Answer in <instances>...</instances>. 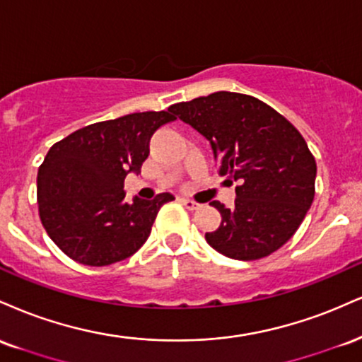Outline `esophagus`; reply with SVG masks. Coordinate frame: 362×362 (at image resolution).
<instances>
[{"instance_id": "esophagus-1", "label": "esophagus", "mask_w": 362, "mask_h": 362, "mask_svg": "<svg viewBox=\"0 0 362 362\" xmlns=\"http://www.w3.org/2000/svg\"><path fill=\"white\" fill-rule=\"evenodd\" d=\"M181 203L188 208V210H197V208H199V203L193 202V199H189V198H181Z\"/></svg>"}]
</instances>
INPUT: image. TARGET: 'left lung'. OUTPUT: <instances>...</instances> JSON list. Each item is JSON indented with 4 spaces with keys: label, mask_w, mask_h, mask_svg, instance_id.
Instances as JSON below:
<instances>
[{
    "label": "left lung",
    "mask_w": 362,
    "mask_h": 362,
    "mask_svg": "<svg viewBox=\"0 0 362 362\" xmlns=\"http://www.w3.org/2000/svg\"><path fill=\"white\" fill-rule=\"evenodd\" d=\"M210 142L220 176L235 181V203L205 239L216 252L256 261L298 230L315 197V157L283 115L257 98L218 91L169 106Z\"/></svg>",
    "instance_id": "1"
}]
</instances>
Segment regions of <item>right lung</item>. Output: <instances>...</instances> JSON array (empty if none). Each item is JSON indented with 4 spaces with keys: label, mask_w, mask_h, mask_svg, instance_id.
<instances>
[{
    "label": "right lung",
    "mask_w": 362,
    "mask_h": 362,
    "mask_svg": "<svg viewBox=\"0 0 362 362\" xmlns=\"http://www.w3.org/2000/svg\"><path fill=\"white\" fill-rule=\"evenodd\" d=\"M174 120L169 112L132 113L72 132L50 147L37 174L38 214L66 256L110 266L142 247L157 211L174 197L127 203L123 181L140 173L154 132Z\"/></svg>",
    "instance_id": "1"
}]
</instances>
